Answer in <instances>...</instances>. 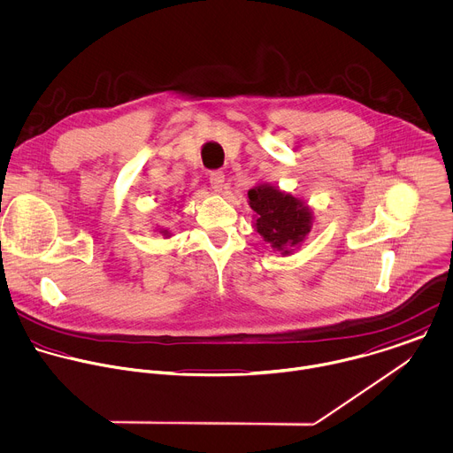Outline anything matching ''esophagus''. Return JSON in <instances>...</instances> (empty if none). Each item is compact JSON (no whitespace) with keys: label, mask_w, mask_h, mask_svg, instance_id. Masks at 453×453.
Masks as SVG:
<instances>
[{"label":"esophagus","mask_w":453,"mask_h":453,"mask_svg":"<svg viewBox=\"0 0 453 453\" xmlns=\"http://www.w3.org/2000/svg\"><path fill=\"white\" fill-rule=\"evenodd\" d=\"M209 180H211V186L216 189V191H221L223 189V184H225V173L221 170H214L209 173Z\"/></svg>","instance_id":"34e87169"}]
</instances>
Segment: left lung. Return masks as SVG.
<instances>
[{
    "mask_svg": "<svg viewBox=\"0 0 453 453\" xmlns=\"http://www.w3.org/2000/svg\"><path fill=\"white\" fill-rule=\"evenodd\" d=\"M250 205L257 212V232L276 251L290 253L311 228V212L297 198L271 186H257L248 193Z\"/></svg>",
    "mask_w": 453,
    "mask_h": 453,
    "instance_id": "1",
    "label": "left lung"
}]
</instances>
